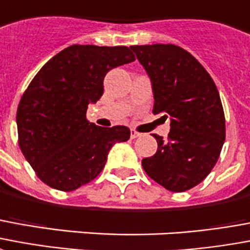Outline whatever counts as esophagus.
Listing matches in <instances>:
<instances>
[{
	"mask_svg": "<svg viewBox=\"0 0 250 250\" xmlns=\"http://www.w3.org/2000/svg\"><path fill=\"white\" fill-rule=\"evenodd\" d=\"M140 132H138L136 130H131V139H136V138H139Z\"/></svg>",
	"mask_w": 250,
	"mask_h": 250,
	"instance_id": "obj_1",
	"label": "esophagus"
}]
</instances>
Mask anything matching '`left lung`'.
Instances as JSON below:
<instances>
[{
	"label": "left lung",
	"mask_w": 250,
	"mask_h": 250,
	"mask_svg": "<svg viewBox=\"0 0 250 250\" xmlns=\"http://www.w3.org/2000/svg\"><path fill=\"white\" fill-rule=\"evenodd\" d=\"M131 50L152 82V112L171 118L168 139L153 135L158 151L142 166L168 191H188L209 175L225 140L217 87L203 64L180 46L136 45Z\"/></svg>",
	"instance_id": "obj_1"
}]
</instances>
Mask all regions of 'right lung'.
<instances>
[{
  "mask_svg": "<svg viewBox=\"0 0 250 250\" xmlns=\"http://www.w3.org/2000/svg\"><path fill=\"white\" fill-rule=\"evenodd\" d=\"M134 61L127 46L73 45L37 73L17 108V130L18 146L41 182L75 191L101 173L116 142L130 139L128 127H99L86 112L103 95L106 74Z\"/></svg>",
  "mask_w": 250,
  "mask_h": 250,
  "instance_id": "1",
  "label": "right lung"
}]
</instances>
